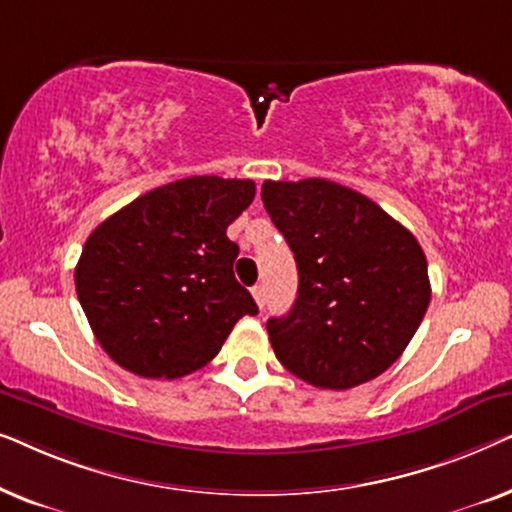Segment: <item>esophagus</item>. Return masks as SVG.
Returning a JSON list of instances; mask_svg holds the SVG:
<instances>
[{"label":"esophagus","instance_id":"34e87169","mask_svg":"<svg viewBox=\"0 0 512 512\" xmlns=\"http://www.w3.org/2000/svg\"><path fill=\"white\" fill-rule=\"evenodd\" d=\"M251 293H254V300H256V305L261 307V310H263V307H265V289H263V286H261V284H256L254 289H251Z\"/></svg>","mask_w":512,"mask_h":512}]
</instances>
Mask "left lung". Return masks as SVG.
Instances as JSON below:
<instances>
[{
	"label": "left lung",
	"instance_id": "left-lung-1",
	"mask_svg": "<svg viewBox=\"0 0 512 512\" xmlns=\"http://www.w3.org/2000/svg\"><path fill=\"white\" fill-rule=\"evenodd\" d=\"M265 212L298 265V298L268 319L282 366L319 389L382 375L422 324L431 300L415 235L380 205L328 179L265 181Z\"/></svg>",
	"mask_w": 512,
	"mask_h": 512
}]
</instances>
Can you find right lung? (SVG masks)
Returning <instances> with one entry per match:
<instances>
[{"label": "right lung", "instance_id": "add662e5", "mask_svg": "<svg viewBox=\"0 0 512 512\" xmlns=\"http://www.w3.org/2000/svg\"><path fill=\"white\" fill-rule=\"evenodd\" d=\"M256 195L251 179L188 177L139 195L83 244L74 282L97 342L118 366L177 380L207 366L244 314L240 247L226 230Z\"/></svg>", "mask_w": 512, "mask_h": 512}]
</instances>
